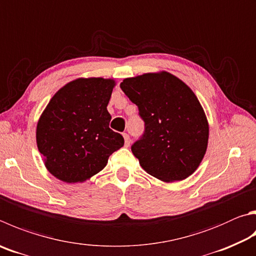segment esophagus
Returning <instances> with one entry per match:
<instances>
[{
    "label": "esophagus",
    "instance_id": "obj_1",
    "mask_svg": "<svg viewBox=\"0 0 256 256\" xmlns=\"http://www.w3.org/2000/svg\"><path fill=\"white\" fill-rule=\"evenodd\" d=\"M123 138H124V142H125V146H130V136L128 133H123Z\"/></svg>",
    "mask_w": 256,
    "mask_h": 256
}]
</instances>
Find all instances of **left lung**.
<instances>
[{
    "label": "left lung",
    "mask_w": 256,
    "mask_h": 256,
    "mask_svg": "<svg viewBox=\"0 0 256 256\" xmlns=\"http://www.w3.org/2000/svg\"><path fill=\"white\" fill-rule=\"evenodd\" d=\"M120 86L144 120L143 136L131 146L142 168L166 182L192 174L205 156L209 136L194 92L166 72L126 78Z\"/></svg>",
    "instance_id": "left-lung-1"
}]
</instances>
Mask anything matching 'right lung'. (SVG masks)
Returning <instances> with one entry per match:
<instances>
[{
  "label": "right lung",
  "mask_w": 256,
  "mask_h": 256,
  "mask_svg": "<svg viewBox=\"0 0 256 256\" xmlns=\"http://www.w3.org/2000/svg\"><path fill=\"white\" fill-rule=\"evenodd\" d=\"M115 82L78 78L50 100L36 125V146L49 172L64 182H82L108 164L124 146L110 128L108 105Z\"/></svg>",
  "instance_id": "1"
}]
</instances>
